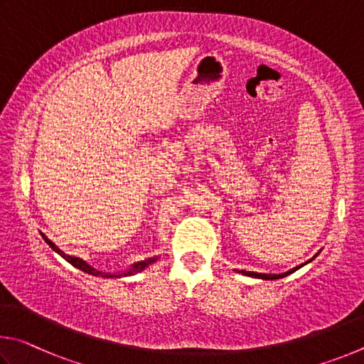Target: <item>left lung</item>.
Instances as JSON below:
<instances>
[{
	"label": "left lung",
	"mask_w": 364,
	"mask_h": 364,
	"mask_svg": "<svg viewBox=\"0 0 364 364\" xmlns=\"http://www.w3.org/2000/svg\"><path fill=\"white\" fill-rule=\"evenodd\" d=\"M318 254L320 252H316L314 257H311L310 260H307V262H304V264H301V265H297V267H294V269H291V270H288V272H284V273H278V275H273V273H257V272H246V270H241V272H238V273H241V275H246V277H251V278H259V279H279V278H284V277H288V275H291V273H294L296 270H299V269H302L304 265H307L309 262H311V260H314Z\"/></svg>",
	"instance_id": "obj_1"
}]
</instances>
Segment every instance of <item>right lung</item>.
Returning a JSON list of instances; mask_svg holds the SVG:
<instances>
[{
  "mask_svg": "<svg viewBox=\"0 0 364 364\" xmlns=\"http://www.w3.org/2000/svg\"><path fill=\"white\" fill-rule=\"evenodd\" d=\"M41 237L44 238V241H46V243L49 245V247L53 251H55L57 254H59L60 257H63L67 260L68 264H72L73 267H76V269H80L81 272H85V273H89V275H94V277H102V278H121V277H131V275H136V273H139V272H142V270H145L146 267L149 265H151V264H155L156 260H158V257L155 256V257H149V259H145V260H140V262H134L129 269H127L126 272H119V273H107V272H100V270H97V269H94V267H91L89 265L87 262H85V260L82 259H80V257H73V256H68V254H65L63 251H60L59 247H57L53 241H50L46 235L44 233H41Z\"/></svg>",
  "mask_w": 364,
  "mask_h": 364,
  "instance_id": "right-lung-1",
  "label": "right lung"
}]
</instances>
